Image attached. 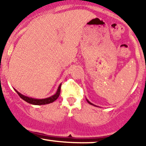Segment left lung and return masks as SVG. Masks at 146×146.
<instances>
[{
	"label": "left lung",
	"mask_w": 146,
	"mask_h": 146,
	"mask_svg": "<svg viewBox=\"0 0 146 146\" xmlns=\"http://www.w3.org/2000/svg\"><path fill=\"white\" fill-rule=\"evenodd\" d=\"M86 100H87V101H88V104H90V105H92V106H95V105H94V104H92V103H91V102H90V101H88V99H86Z\"/></svg>",
	"instance_id": "1"
}]
</instances>
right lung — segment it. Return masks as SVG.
<instances>
[{"mask_svg": "<svg viewBox=\"0 0 146 146\" xmlns=\"http://www.w3.org/2000/svg\"><path fill=\"white\" fill-rule=\"evenodd\" d=\"M60 87H61V84L59 85L58 86V89H57L56 92L54 94L52 95V96H50L48 98H45V99H34V98H31V97H28V96H26L25 95L21 94L19 92H18L16 90H15V91L17 92V94L19 95V96L22 99H23L26 102L29 103V104H32V105H36V106H40V105H45V104H51V103L54 102V101H56L57 99L58 98L60 95Z\"/></svg>", "mask_w": 146, "mask_h": 146, "instance_id": "right-lung-1", "label": "right lung"}]
</instances>
